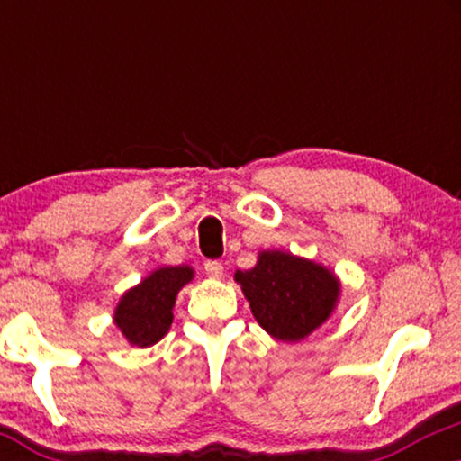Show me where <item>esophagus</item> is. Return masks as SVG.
<instances>
[{"label": "esophagus", "instance_id": "1", "mask_svg": "<svg viewBox=\"0 0 461 461\" xmlns=\"http://www.w3.org/2000/svg\"><path fill=\"white\" fill-rule=\"evenodd\" d=\"M205 275L212 276V279H222V276H224L222 262H218V260H207V262H205Z\"/></svg>", "mask_w": 461, "mask_h": 461}]
</instances>
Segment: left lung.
Listing matches in <instances>:
<instances>
[{"label": "left lung", "mask_w": 461, "mask_h": 461, "mask_svg": "<svg viewBox=\"0 0 461 461\" xmlns=\"http://www.w3.org/2000/svg\"><path fill=\"white\" fill-rule=\"evenodd\" d=\"M235 281L264 331L281 342H300L336 311L342 283L323 264L281 249H264Z\"/></svg>", "instance_id": "1"}]
</instances>
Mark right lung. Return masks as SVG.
<instances>
[{"label":"right lung","instance_id":"right-lung-1","mask_svg":"<svg viewBox=\"0 0 461 461\" xmlns=\"http://www.w3.org/2000/svg\"><path fill=\"white\" fill-rule=\"evenodd\" d=\"M193 276L194 270L188 264L161 267L119 298L113 321L128 344L149 348L166 336L174 321L176 295Z\"/></svg>","mask_w":461,"mask_h":461}]
</instances>
